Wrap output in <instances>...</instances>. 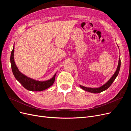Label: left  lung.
Returning <instances> with one entry per match:
<instances>
[{"mask_svg": "<svg viewBox=\"0 0 131 131\" xmlns=\"http://www.w3.org/2000/svg\"><path fill=\"white\" fill-rule=\"evenodd\" d=\"M120 66H121V60H120V58H119L118 66V67H117V69L116 70V71L115 72V73L112 76V77L109 80V81H108V82L106 83H105L104 85H103L102 86L99 87V88H88V87L82 86V85H80V87L85 91H87V92L93 93H101L103 91H105V90L107 89L111 86L112 83L114 82V81L117 77V76L118 75L119 72V70L120 69Z\"/></svg>", "mask_w": 131, "mask_h": 131, "instance_id": "left-lung-1", "label": "left lung"}]
</instances>
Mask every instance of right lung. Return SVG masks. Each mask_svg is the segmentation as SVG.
I'll use <instances>...</instances> for the list:
<instances>
[{
  "mask_svg": "<svg viewBox=\"0 0 131 131\" xmlns=\"http://www.w3.org/2000/svg\"><path fill=\"white\" fill-rule=\"evenodd\" d=\"M14 47L11 51L10 62L11 64V68L12 73L14 75L15 78L25 89L30 91H42L46 89L53 84L55 82L56 74L53 77L49 80L46 81H39L28 78L19 71L14 61Z\"/></svg>",
  "mask_w": 131,
  "mask_h": 131,
  "instance_id": "1",
  "label": "right lung"
}]
</instances>
